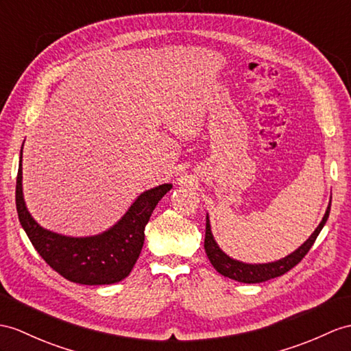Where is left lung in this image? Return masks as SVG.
I'll use <instances>...</instances> for the list:
<instances>
[{"label":"left lung","mask_w":351,"mask_h":351,"mask_svg":"<svg viewBox=\"0 0 351 351\" xmlns=\"http://www.w3.org/2000/svg\"><path fill=\"white\" fill-rule=\"evenodd\" d=\"M330 202H332V196H330ZM330 202L319 226L315 228V230L311 234L308 240H306L293 253L287 254L283 259L276 261V262H268V263H244V262L229 258V256L221 250L217 245V243L215 241V237L211 234L208 215H207V223H205V241H204L205 253H207L211 265L216 268L219 274L225 276L228 278H232L235 281H240V283H247V285L262 283V281L283 276L287 271L296 267V265L304 259V256L310 252L315 238L319 237L320 230L323 229L324 223H326V220L329 217Z\"/></svg>","instance_id":"8db88e82"}]
</instances>
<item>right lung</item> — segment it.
<instances>
[{"label": "right lung", "mask_w": 351, "mask_h": 351, "mask_svg": "<svg viewBox=\"0 0 351 351\" xmlns=\"http://www.w3.org/2000/svg\"><path fill=\"white\" fill-rule=\"evenodd\" d=\"M173 184L143 192L123 217L93 237H66L41 228L25 205L22 192V150L16 178V210L34 249L50 268L79 285H113L130 276L144 244V228L153 210Z\"/></svg>", "instance_id": "obj_1"}]
</instances>
